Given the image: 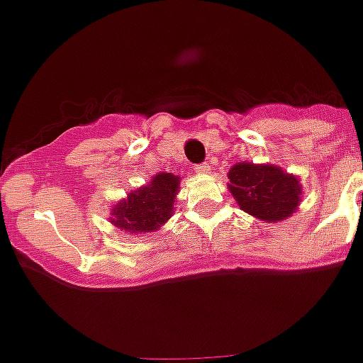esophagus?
<instances>
[{
  "mask_svg": "<svg viewBox=\"0 0 363 363\" xmlns=\"http://www.w3.org/2000/svg\"><path fill=\"white\" fill-rule=\"evenodd\" d=\"M194 169H195V173H199V175H206V173H210L212 166H210L208 162H204V164H197Z\"/></svg>",
  "mask_w": 363,
  "mask_h": 363,
  "instance_id": "esophagus-1",
  "label": "esophagus"
}]
</instances>
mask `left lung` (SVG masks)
<instances>
[{
	"label": "left lung",
	"mask_w": 363,
	"mask_h": 363,
	"mask_svg": "<svg viewBox=\"0 0 363 363\" xmlns=\"http://www.w3.org/2000/svg\"><path fill=\"white\" fill-rule=\"evenodd\" d=\"M228 190L250 216L277 223L298 210L301 203V184L298 177L272 164L238 162L228 172Z\"/></svg>",
	"instance_id": "obj_1"
}]
</instances>
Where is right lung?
<instances>
[{"instance_id": "1", "label": "right lung", "mask_w": 363, "mask_h": 363, "mask_svg": "<svg viewBox=\"0 0 363 363\" xmlns=\"http://www.w3.org/2000/svg\"><path fill=\"white\" fill-rule=\"evenodd\" d=\"M181 179L173 173H157L150 184L129 191L128 197L113 206L111 220L116 228L129 234L155 232L172 217Z\"/></svg>"}]
</instances>
